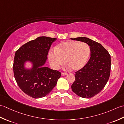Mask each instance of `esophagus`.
Here are the masks:
<instances>
[{
  "mask_svg": "<svg viewBox=\"0 0 124 124\" xmlns=\"http://www.w3.org/2000/svg\"><path fill=\"white\" fill-rule=\"evenodd\" d=\"M61 75H62V76H66V75H67V73H65V72H62Z\"/></svg>",
  "mask_w": 124,
  "mask_h": 124,
  "instance_id": "1",
  "label": "esophagus"
}]
</instances>
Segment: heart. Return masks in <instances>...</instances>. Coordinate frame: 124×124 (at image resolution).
Segmentation results:
<instances>
[{"mask_svg":"<svg viewBox=\"0 0 124 124\" xmlns=\"http://www.w3.org/2000/svg\"><path fill=\"white\" fill-rule=\"evenodd\" d=\"M54 51H51L48 54L52 67L58 69L65 62L67 67L74 71L80 70L85 67L91 54L88 44L75 41L61 43L55 47Z\"/></svg>","mask_w":124,"mask_h":124,"instance_id":"1","label":"heart"}]
</instances>
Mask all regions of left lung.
I'll list each match as a JSON object with an SVG mask.
<instances>
[{
    "instance_id": "left-lung-1",
    "label": "left lung",
    "mask_w": 124,
    "mask_h": 124,
    "mask_svg": "<svg viewBox=\"0 0 124 124\" xmlns=\"http://www.w3.org/2000/svg\"><path fill=\"white\" fill-rule=\"evenodd\" d=\"M88 44L91 57L82 69L75 72L72 91L83 98H91L101 92L106 86L110 75L111 57L101 44L86 37L71 38Z\"/></svg>"
}]
</instances>
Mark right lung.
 Masks as SVG:
<instances>
[{"label": "right lung", "instance_id": "right-lung-1", "mask_svg": "<svg viewBox=\"0 0 124 124\" xmlns=\"http://www.w3.org/2000/svg\"><path fill=\"white\" fill-rule=\"evenodd\" d=\"M56 38L39 37L22 45L15 54L13 71L18 86L28 95L35 99L43 97L56 86L61 73L45 67L47 55L52 43ZM29 62L32 67L27 68Z\"/></svg>", "mask_w": 124, "mask_h": 124}]
</instances>
